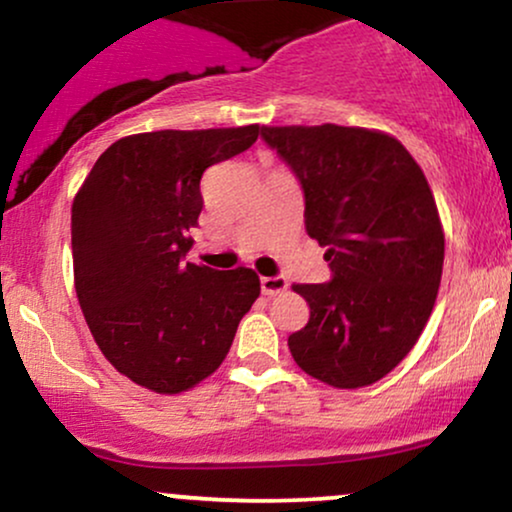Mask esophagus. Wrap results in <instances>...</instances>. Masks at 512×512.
Masks as SVG:
<instances>
[{"label": "esophagus", "instance_id": "obj_1", "mask_svg": "<svg viewBox=\"0 0 512 512\" xmlns=\"http://www.w3.org/2000/svg\"><path fill=\"white\" fill-rule=\"evenodd\" d=\"M260 286L264 296H279V293L289 289V281H286L284 276H262Z\"/></svg>", "mask_w": 512, "mask_h": 512}]
</instances>
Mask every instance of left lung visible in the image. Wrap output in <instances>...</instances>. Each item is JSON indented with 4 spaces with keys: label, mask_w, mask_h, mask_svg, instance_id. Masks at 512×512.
<instances>
[{
    "label": "left lung",
    "mask_w": 512,
    "mask_h": 512,
    "mask_svg": "<svg viewBox=\"0 0 512 512\" xmlns=\"http://www.w3.org/2000/svg\"><path fill=\"white\" fill-rule=\"evenodd\" d=\"M305 195V231L327 248L330 284H293L310 320L289 337L320 383H378L414 349L436 305L445 233L436 199L402 142L366 127H262Z\"/></svg>",
    "instance_id": "left-lung-1"
}]
</instances>
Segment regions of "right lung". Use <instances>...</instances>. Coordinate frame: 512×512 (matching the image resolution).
Masks as SVG:
<instances>
[{"mask_svg": "<svg viewBox=\"0 0 512 512\" xmlns=\"http://www.w3.org/2000/svg\"><path fill=\"white\" fill-rule=\"evenodd\" d=\"M260 125L129 134L103 151L72 204L74 286L117 373L178 395L221 366L260 296L248 267L185 262L204 170L250 149Z\"/></svg>", "mask_w": 512, "mask_h": 512, "instance_id": "add662e5", "label": "right lung"}]
</instances>
